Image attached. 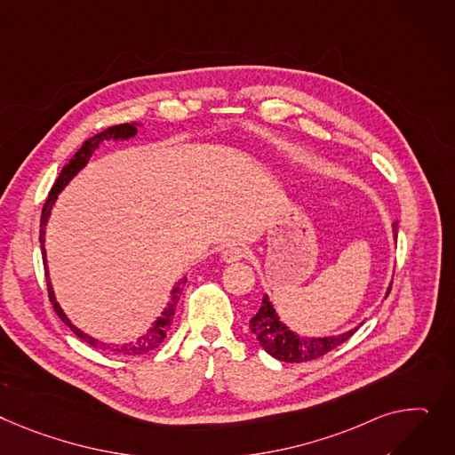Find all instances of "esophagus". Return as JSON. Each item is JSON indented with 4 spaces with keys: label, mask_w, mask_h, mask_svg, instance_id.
Returning a JSON list of instances; mask_svg holds the SVG:
<instances>
[{
    "label": "esophagus",
    "mask_w": 455,
    "mask_h": 455,
    "mask_svg": "<svg viewBox=\"0 0 455 455\" xmlns=\"http://www.w3.org/2000/svg\"><path fill=\"white\" fill-rule=\"evenodd\" d=\"M243 258H245V251L241 249V247H228V249H225L221 252V259L225 263H235V261L243 259Z\"/></svg>",
    "instance_id": "34e87169"
}]
</instances>
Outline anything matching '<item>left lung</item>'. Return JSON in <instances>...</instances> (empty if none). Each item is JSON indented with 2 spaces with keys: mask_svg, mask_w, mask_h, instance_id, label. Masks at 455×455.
Segmentation results:
<instances>
[{
  "mask_svg": "<svg viewBox=\"0 0 455 455\" xmlns=\"http://www.w3.org/2000/svg\"><path fill=\"white\" fill-rule=\"evenodd\" d=\"M393 239L397 241V227L393 225ZM391 285L387 287L386 296L389 294ZM358 327H353L349 331L340 332V335L332 337H301L294 332L289 325H285L276 313L275 306L268 298V294L263 296L259 311L251 318V331L254 332L256 340L259 346L270 355L282 362H307L315 360L337 346L344 344L353 337V332Z\"/></svg>",
  "mask_w": 455,
  "mask_h": 455,
  "instance_id": "left-lung-1",
  "label": "left lung"
}]
</instances>
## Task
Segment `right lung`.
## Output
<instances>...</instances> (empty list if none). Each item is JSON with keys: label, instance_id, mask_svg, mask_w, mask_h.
I'll use <instances>...</instances> for the list:
<instances>
[{"label": "right lung", "instance_id": "obj_1", "mask_svg": "<svg viewBox=\"0 0 455 455\" xmlns=\"http://www.w3.org/2000/svg\"><path fill=\"white\" fill-rule=\"evenodd\" d=\"M140 128H144L142 123L120 124V126L108 128V130L97 133L95 137L87 139V140L82 144V148L76 151V154L69 159V163L62 168V172H60L58 179H56V183H54V187L51 188L49 197H47V201H45V204H44L42 220H40V247H42V256H44V268H45V278H47V287H49V298H51V304H52L56 315L60 316V320H62V322L75 332V335H76L78 339H82V340L87 342L89 346H93V347L102 349V351H108V353L130 355V356H139V355H146V353H149V351H154V349H157V347L161 346V342L166 339V332H168V329H170V325H172V320H173L175 306H177L180 292H183V289H185L187 278H180V280L173 285V289H172V292H170V301L166 304V307L163 309V313H161L154 322H151V325L148 327V331L142 332L140 337H137L133 342L116 344V346L108 344V342H102V340H99V339H95V337L87 335V332H84L80 327H76V325L68 318V315L64 313V309L60 307L58 299H56V296H54V289H52V283H51V276H49L47 251H45V228H47V223H49V220H51V212H52V206H54V203H56V199H58V194L62 192V190L71 183L73 177H75L80 170H84V168L87 166L91 156L95 154V149H99V146H100L102 142H109V140H115V142H118V140H130V139H133V137L137 135V132H139Z\"/></svg>", "mask_w": 455, "mask_h": 455}]
</instances>
